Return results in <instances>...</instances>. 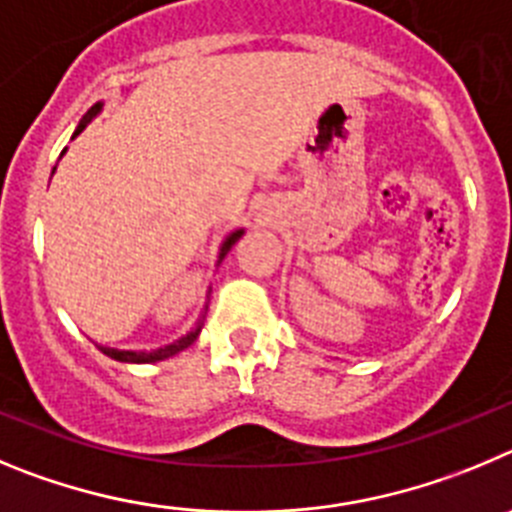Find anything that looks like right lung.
I'll use <instances>...</instances> for the list:
<instances>
[{
	"label": "right lung",
	"mask_w": 512,
	"mask_h": 512,
	"mask_svg": "<svg viewBox=\"0 0 512 512\" xmlns=\"http://www.w3.org/2000/svg\"><path fill=\"white\" fill-rule=\"evenodd\" d=\"M99 109H101V101H99V104H94V107L89 109V114H86V117L81 119V124H78V127H76L73 137H76L78 132H84L86 122H89V119L94 117V114H99ZM242 234H245V229H237V232H232L227 239H224L222 250H219V260H224V255H227V252L232 250V245H234V242H237L239 237H242ZM199 331H201V321H199V324H196V329L188 331L186 336H181L178 342L168 344V347L153 349V352H124V349H109V347H99V349L104 354H107V357L117 359V362H137V365H140V362H158V359H168V357H173V354L183 352V349H186V347H191V344L196 342V336H199Z\"/></svg>",
	"instance_id": "obj_1"
}]
</instances>
